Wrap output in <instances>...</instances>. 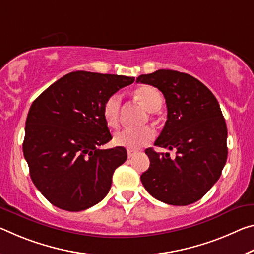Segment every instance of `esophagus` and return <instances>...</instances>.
Listing matches in <instances>:
<instances>
[{
	"mask_svg": "<svg viewBox=\"0 0 254 254\" xmlns=\"http://www.w3.org/2000/svg\"><path fill=\"white\" fill-rule=\"evenodd\" d=\"M134 155H135V151L127 150V157H128V158H132V157H133Z\"/></svg>",
	"mask_w": 254,
	"mask_h": 254,
	"instance_id": "esophagus-1",
	"label": "esophagus"
}]
</instances>
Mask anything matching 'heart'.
<instances>
[{"label":"heart","instance_id":"obj_1","mask_svg":"<svg viewBox=\"0 0 254 254\" xmlns=\"http://www.w3.org/2000/svg\"><path fill=\"white\" fill-rule=\"evenodd\" d=\"M136 99L142 104L149 112H157L163 105L162 94L155 87L140 86L135 89ZM121 95L113 94L108 97L103 106V116L110 127H118L120 121ZM155 139V132L151 127L141 128H124L114 135V143L116 146L124 147L128 150H138Z\"/></svg>","mask_w":254,"mask_h":254}]
</instances>
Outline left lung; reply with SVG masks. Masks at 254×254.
I'll use <instances>...</instances> for the list:
<instances>
[{
    "mask_svg": "<svg viewBox=\"0 0 254 254\" xmlns=\"http://www.w3.org/2000/svg\"><path fill=\"white\" fill-rule=\"evenodd\" d=\"M136 82L158 88L166 99L167 121L155 146L175 150L159 154L146 149L150 160L141 182L157 200L188 206L200 200L218 179L227 159V127L214 94L198 79L174 70L141 74Z\"/></svg>",
    "mask_w": 254,
    "mask_h": 254,
    "instance_id": "left-lung-1",
    "label": "left lung"
}]
</instances>
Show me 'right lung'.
Instances as JSON below:
<instances>
[{
  "instance_id": "add662e5",
  "label": "right lung",
  "mask_w": 254,
  "mask_h": 254,
  "mask_svg": "<svg viewBox=\"0 0 254 254\" xmlns=\"http://www.w3.org/2000/svg\"><path fill=\"white\" fill-rule=\"evenodd\" d=\"M133 76L75 71L42 92L28 112L22 150L30 178L60 209L81 211L105 198L126 148L100 149L112 139L103 116L111 95Z\"/></svg>"
}]
</instances>
